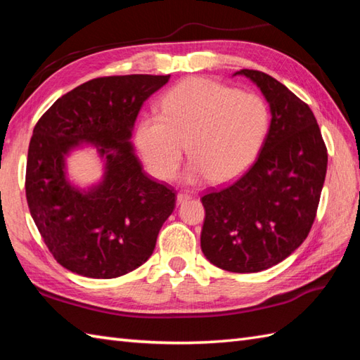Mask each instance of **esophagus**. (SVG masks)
<instances>
[{
	"mask_svg": "<svg viewBox=\"0 0 360 360\" xmlns=\"http://www.w3.org/2000/svg\"><path fill=\"white\" fill-rule=\"evenodd\" d=\"M190 198H192V193H188V192H179L178 196H176V201H178V202L181 204V202H184V201L190 200Z\"/></svg>",
	"mask_w": 360,
	"mask_h": 360,
	"instance_id": "1",
	"label": "esophagus"
}]
</instances>
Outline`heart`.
<instances>
[{"label": "heart", "mask_w": 360, "mask_h": 360, "mask_svg": "<svg viewBox=\"0 0 360 360\" xmlns=\"http://www.w3.org/2000/svg\"><path fill=\"white\" fill-rule=\"evenodd\" d=\"M160 106L162 114H143L136 128L137 148L159 179L176 173L187 145L188 179H236L258 156L271 122L262 96L201 77L168 89Z\"/></svg>", "instance_id": "b5f03b06"}]
</instances>
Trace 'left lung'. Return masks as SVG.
I'll return each mask as SVG.
<instances>
[{"label": "left lung", "mask_w": 360, "mask_h": 360, "mask_svg": "<svg viewBox=\"0 0 360 360\" xmlns=\"http://www.w3.org/2000/svg\"><path fill=\"white\" fill-rule=\"evenodd\" d=\"M271 106L262 151L241 178L207 190L201 249L229 272L278 264L307 240L317 215L328 151L314 112L269 74L241 70Z\"/></svg>", "instance_id": "1"}]
</instances>
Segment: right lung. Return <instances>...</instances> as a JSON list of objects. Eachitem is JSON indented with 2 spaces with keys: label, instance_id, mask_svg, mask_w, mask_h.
<instances>
[{
  "label": "right lung",
  "instance_id": "right-lung-1",
  "mask_svg": "<svg viewBox=\"0 0 360 360\" xmlns=\"http://www.w3.org/2000/svg\"><path fill=\"white\" fill-rule=\"evenodd\" d=\"M170 75L93 79L53 102L37 122L26 164V200L57 263L89 278H116L151 257L176 205L168 184L150 179L133 153L142 103ZM80 141L107 159L104 181L89 193L69 184L64 155Z\"/></svg>",
  "mask_w": 360,
  "mask_h": 360
}]
</instances>
